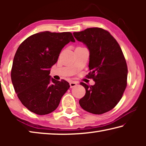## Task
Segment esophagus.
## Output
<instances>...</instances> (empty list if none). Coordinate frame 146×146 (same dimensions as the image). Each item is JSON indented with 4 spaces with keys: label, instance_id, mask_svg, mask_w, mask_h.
Listing matches in <instances>:
<instances>
[{
    "label": "esophagus",
    "instance_id": "1",
    "mask_svg": "<svg viewBox=\"0 0 146 146\" xmlns=\"http://www.w3.org/2000/svg\"><path fill=\"white\" fill-rule=\"evenodd\" d=\"M70 88H73L74 87H75V86L77 85V84L75 82H71L70 83Z\"/></svg>",
    "mask_w": 146,
    "mask_h": 146
}]
</instances>
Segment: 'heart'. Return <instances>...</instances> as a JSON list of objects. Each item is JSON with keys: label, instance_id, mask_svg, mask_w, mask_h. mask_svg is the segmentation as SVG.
Instances as JSON below:
<instances>
[{"label": "heart", "instance_id": "1", "mask_svg": "<svg viewBox=\"0 0 146 146\" xmlns=\"http://www.w3.org/2000/svg\"><path fill=\"white\" fill-rule=\"evenodd\" d=\"M78 48H81V47H78Z\"/></svg>", "mask_w": 146, "mask_h": 146}]
</instances>
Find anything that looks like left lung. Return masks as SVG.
I'll use <instances>...</instances> for the list:
<instances>
[{"instance_id": "8db88e82", "label": "left lung", "mask_w": 146, "mask_h": 146, "mask_svg": "<svg viewBox=\"0 0 146 146\" xmlns=\"http://www.w3.org/2000/svg\"><path fill=\"white\" fill-rule=\"evenodd\" d=\"M73 36L90 50L87 75L95 84L88 86L84 97L79 100L83 110L101 115L114 108L122 97L127 86V66L120 46L110 32L100 28H91L74 32Z\"/></svg>"}]
</instances>
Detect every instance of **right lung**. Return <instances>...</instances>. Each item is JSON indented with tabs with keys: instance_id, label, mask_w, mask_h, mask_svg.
<instances>
[{
	"instance_id": "right-lung-1",
	"label": "right lung",
	"mask_w": 146,
	"mask_h": 146,
	"mask_svg": "<svg viewBox=\"0 0 146 146\" xmlns=\"http://www.w3.org/2000/svg\"><path fill=\"white\" fill-rule=\"evenodd\" d=\"M70 42H75L70 32L44 31L29 36L17 49L11 81L17 97L30 111L39 115L53 112L70 88L67 81L56 80L49 75V69Z\"/></svg>"
}]
</instances>
